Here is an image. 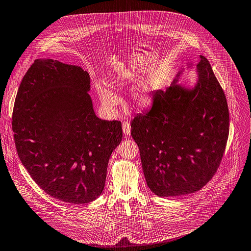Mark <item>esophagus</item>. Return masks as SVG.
Wrapping results in <instances>:
<instances>
[{
  "instance_id": "1",
  "label": "esophagus",
  "mask_w": 251,
  "mask_h": 251,
  "mask_svg": "<svg viewBox=\"0 0 251 251\" xmlns=\"http://www.w3.org/2000/svg\"><path fill=\"white\" fill-rule=\"evenodd\" d=\"M122 130H123V133L125 135H130L131 134V126H130V123L129 122H124L122 124Z\"/></svg>"
}]
</instances>
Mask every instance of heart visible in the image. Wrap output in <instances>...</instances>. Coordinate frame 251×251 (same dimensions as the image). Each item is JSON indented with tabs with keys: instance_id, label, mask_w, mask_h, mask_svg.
<instances>
[{
	"instance_id": "heart-1",
	"label": "heart",
	"mask_w": 251,
	"mask_h": 251,
	"mask_svg": "<svg viewBox=\"0 0 251 251\" xmlns=\"http://www.w3.org/2000/svg\"><path fill=\"white\" fill-rule=\"evenodd\" d=\"M97 92L103 107L107 111H114V109L120 103L119 97L109 88L103 84H97ZM133 99L135 102L140 106H146L152 100L151 90L147 84L137 87L133 93Z\"/></svg>"
}]
</instances>
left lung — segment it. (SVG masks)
<instances>
[{"instance_id": "8db88e82", "label": "left lung", "mask_w": 251, "mask_h": 251, "mask_svg": "<svg viewBox=\"0 0 251 251\" xmlns=\"http://www.w3.org/2000/svg\"><path fill=\"white\" fill-rule=\"evenodd\" d=\"M193 89L177 84L152 94V105L131 124L150 190L160 198L203 188L216 173L228 141L226 96L209 61L201 55Z\"/></svg>"}]
</instances>
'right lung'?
Here are the masks:
<instances>
[{
  "mask_svg": "<svg viewBox=\"0 0 251 251\" xmlns=\"http://www.w3.org/2000/svg\"><path fill=\"white\" fill-rule=\"evenodd\" d=\"M80 66L36 59L18 88L12 131L17 154L35 183L71 204L98 199L122 141L121 122L100 119Z\"/></svg>",
  "mask_w": 251,
  "mask_h": 251,
  "instance_id": "right-lung-1",
  "label": "right lung"
}]
</instances>
